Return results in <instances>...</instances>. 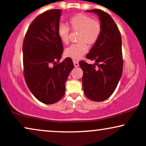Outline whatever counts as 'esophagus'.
<instances>
[{
  "label": "esophagus",
  "mask_w": 146,
  "mask_h": 146,
  "mask_svg": "<svg viewBox=\"0 0 146 146\" xmlns=\"http://www.w3.org/2000/svg\"><path fill=\"white\" fill-rule=\"evenodd\" d=\"M73 64H74V66H76V67L79 66V62L78 60H73Z\"/></svg>",
  "instance_id": "esophagus-1"
}]
</instances>
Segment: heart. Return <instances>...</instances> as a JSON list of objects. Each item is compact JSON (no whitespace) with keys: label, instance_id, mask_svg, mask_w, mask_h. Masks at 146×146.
Masks as SVG:
<instances>
[{"label":"heart","instance_id":"heart-1","mask_svg":"<svg viewBox=\"0 0 146 146\" xmlns=\"http://www.w3.org/2000/svg\"><path fill=\"white\" fill-rule=\"evenodd\" d=\"M68 26L73 31H78L79 42L71 44L65 49L66 57L78 60L81 58L88 51V46L93 45L100 38L102 32L101 23L91 16L85 14H77L71 16L68 21ZM58 34L60 40L64 44H68L70 39V29L68 26L60 25L58 28Z\"/></svg>","mask_w":146,"mask_h":146}]
</instances>
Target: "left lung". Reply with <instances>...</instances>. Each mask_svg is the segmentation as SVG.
Listing matches in <instances>:
<instances>
[{"mask_svg": "<svg viewBox=\"0 0 146 146\" xmlns=\"http://www.w3.org/2000/svg\"><path fill=\"white\" fill-rule=\"evenodd\" d=\"M98 15L102 32L86 58L94 60L90 64L84 60L79 62L83 71L82 86L89 100L102 102L115 91L123 72L121 37L117 25L108 13L101 9L88 10Z\"/></svg>", "mask_w": 146, "mask_h": 146, "instance_id": "8db88e82", "label": "left lung"}]
</instances>
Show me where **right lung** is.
<instances>
[{
    "label": "right lung",
    "mask_w": 146,
    "mask_h": 146,
    "mask_svg": "<svg viewBox=\"0 0 146 146\" xmlns=\"http://www.w3.org/2000/svg\"><path fill=\"white\" fill-rule=\"evenodd\" d=\"M61 9H51L33 20L23 45V73L35 98L52 104L63 98L65 83L74 65L71 58L58 62L63 44L58 34Z\"/></svg>",
    "instance_id": "obj_1"
}]
</instances>
